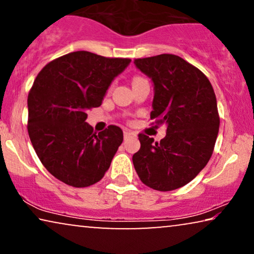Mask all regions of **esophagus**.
<instances>
[{
    "label": "esophagus",
    "mask_w": 254,
    "mask_h": 254,
    "mask_svg": "<svg viewBox=\"0 0 254 254\" xmlns=\"http://www.w3.org/2000/svg\"><path fill=\"white\" fill-rule=\"evenodd\" d=\"M131 136H136V134H135L134 131H130V130H125L124 131V137L125 138H128V137H131Z\"/></svg>",
    "instance_id": "1"
}]
</instances>
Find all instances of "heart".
<instances>
[{"label":"heart","mask_w":254,"mask_h":254,"mask_svg":"<svg viewBox=\"0 0 254 254\" xmlns=\"http://www.w3.org/2000/svg\"><path fill=\"white\" fill-rule=\"evenodd\" d=\"M136 78H138V77H136Z\"/></svg>","instance_id":"heart-1"}]
</instances>
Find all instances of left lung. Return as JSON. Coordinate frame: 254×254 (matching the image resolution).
<instances>
[{
    "instance_id": "8db88e82",
    "label": "left lung",
    "mask_w": 254,
    "mask_h": 254,
    "mask_svg": "<svg viewBox=\"0 0 254 254\" xmlns=\"http://www.w3.org/2000/svg\"><path fill=\"white\" fill-rule=\"evenodd\" d=\"M134 64L154 83L150 119L166 125L159 142L138 135L134 168L150 189L177 190L195 178L213 154L220 128L216 96L206 75L178 55L136 59Z\"/></svg>"
}]
</instances>
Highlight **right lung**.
<instances>
[{"instance_id": "add662e5", "label": "right lung", "mask_w": 254, "mask_h": 254, "mask_svg": "<svg viewBox=\"0 0 254 254\" xmlns=\"http://www.w3.org/2000/svg\"><path fill=\"white\" fill-rule=\"evenodd\" d=\"M129 59L72 52L45 65L27 97V131L40 162L72 187L93 185L109 170L123 143L120 127L97 134L86 123L89 110L102 105L111 83Z\"/></svg>"}]
</instances>
